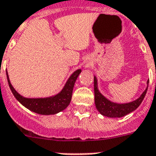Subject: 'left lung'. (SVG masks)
I'll use <instances>...</instances> for the list:
<instances>
[{
  "mask_svg": "<svg viewBox=\"0 0 156 156\" xmlns=\"http://www.w3.org/2000/svg\"><path fill=\"white\" fill-rule=\"evenodd\" d=\"M147 87L144 92L141 94L138 99L133 101V102H128V103H123V104H119L115 102H111L110 100L106 98L102 94L100 93L98 89V82L96 77L94 78V102H95L96 108L99 111L101 115L107 116L110 118H121L125 115H128L132 111L140 107L144 97L146 95L147 90L148 83L149 80L147 81Z\"/></svg>",
  "mask_w": 156,
  "mask_h": 156,
  "instance_id": "1",
  "label": "left lung"
}]
</instances>
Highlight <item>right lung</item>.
<instances>
[{"label":"right lung","instance_id":"add662e5","mask_svg":"<svg viewBox=\"0 0 156 156\" xmlns=\"http://www.w3.org/2000/svg\"><path fill=\"white\" fill-rule=\"evenodd\" d=\"M81 71H82L81 69H77L71 74L60 93L53 97L44 98H28L19 94L10 83L7 71L6 74H7V79H8L10 90L19 102H21L24 107L33 112L37 113L39 115H49L58 113L69 106V102L71 101L74 83Z\"/></svg>","mask_w":156,"mask_h":156}]
</instances>
